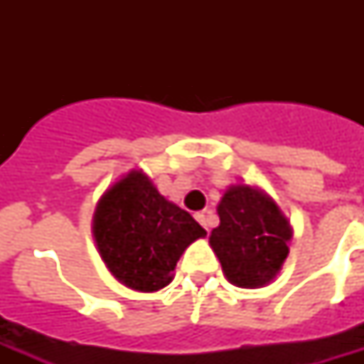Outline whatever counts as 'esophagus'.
Wrapping results in <instances>:
<instances>
[{"mask_svg": "<svg viewBox=\"0 0 364 364\" xmlns=\"http://www.w3.org/2000/svg\"><path fill=\"white\" fill-rule=\"evenodd\" d=\"M196 221L200 223V225H202V227L205 228V230H210V225H208V215H205L204 211H202V213H196Z\"/></svg>", "mask_w": 364, "mask_h": 364, "instance_id": "obj_1", "label": "esophagus"}]
</instances>
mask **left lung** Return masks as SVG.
Instances as JSON below:
<instances>
[{"label":"left lung","instance_id":"8db88e82","mask_svg":"<svg viewBox=\"0 0 364 364\" xmlns=\"http://www.w3.org/2000/svg\"><path fill=\"white\" fill-rule=\"evenodd\" d=\"M219 227L211 230L213 247L230 283L264 287L282 270L293 230L274 200L249 185H234L217 205Z\"/></svg>","mask_w":364,"mask_h":364}]
</instances>
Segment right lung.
Returning <instances> with one entry per match:
<instances>
[{
	"label": "right lung",
	"instance_id": "add662e5",
	"mask_svg": "<svg viewBox=\"0 0 364 364\" xmlns=\"http://www.w3.org/2000/svg\"><path fill=\"white\" fill-rule=\"evenodd\" d=\"M92 232L111 274L143 293L166 287L183 251L205 236L191 213L166 200L141 170L105 191Z\"/></svg>",
	"mask_w": 364,
	"mask_h": 364
}]
</instances>
